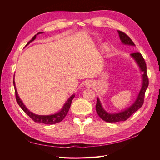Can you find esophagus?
<instances>
[{"instance_id": "obj_1", "label": "esophagus", "mask_w": 160, "mask_h": 160, "mask_svg": "<svg viewBox=\"0 0 160 160\" xmlns=\"http://www.w3.org/2000/svg\"><path fill=\"white\" fill-rule=\"evenodd\" d=\"M86 85H87V87H88V88H90V87L91 86V85L90 84V83H86Z\"/></svg>"}]
</instances>
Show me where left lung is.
I'll list each match as a JSON object with an SVG mask.
<instances>
[{"mask_svg": "<svg viewBox=\"0 0 160 160\" xmlns=\"http://www.w3.org/2000/svg\"><path fill=\"white\" fill-rule=\"evenodd\" d=\"M118 33L119 35L120 39L123 44L135 46L133 42L129 37V36H128L125 32L121 31H118ZM131 56H132L135 60V61L138 62V65L140 67V69H141L142 72H143V74L142 75L143 83H142L141 91L139 92L136 101H135V103L131 106L129 108L122 111V112L118 113L111 114L106 112L102 108V106H101L99 99L98 98L97 99V103L95 106L96 111L99 117L106 122L115 123V122H122V121L127 120L128 118H129L131 115L133 114L137 110H138L143 104L145 93H146V91L149 85V79H148V77L147 74L146 63V62H145L143 56L142 55L141 53L139 52H134L131 53Z\"/></svg>", "mask_w": 160, "mask_h": 160, "instance_id": "1", "label": "left lung"}]
</instances>
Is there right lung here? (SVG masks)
Wrapping results in <instances>:
<instances>
[{
    "label": "right lung",
    "mask_w": 160,
    "mask_h": 160,
    "mask_svg": "<svg viewBox=\"0 0 160 160\" xmlns=\"http://www.w3.org/2000/svg\"><path fill=\"white\" fill-rule=\"evenodd\" d=\"M41 33H42V32H38L37 35H35L32 38V39L30 41H28L27 42V45H28L30 42H31L32 41L35 40L37 35H38V34H41ZM13 84H14V89H15L16 88H15V83H14V79H13ZM15 97H16L17 102L18 104V105L20 106L21 109L24 111H25L26 114H27V115L29 116V117L34 121V122L44 123V124H51V125H52V124H55V123H57L61 122V121L65 118V116L67 115V113H68V111L69 110L70 106H71V102H72V100L73 99V98H75V95H72L70 97L69 99L67 101V102L64 105L63 108H62V109L59 111V112H58L57 113H55L54 115H38L34 114L32 112H31V111H28L27 109V108L25 107V105H24L23 103L22 102V101L20 99V98H19V97H18V93H17V89H15Z\"/></svg>",
    "instance_id": "obj_1"
}]
</instances>
